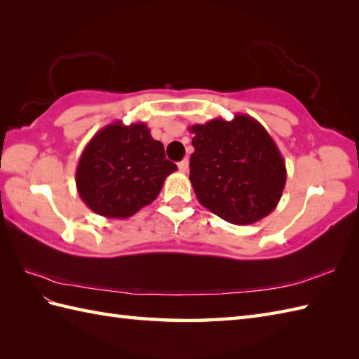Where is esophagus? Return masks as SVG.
<instances>
[{
	"label": "esophagus",
	"instance_id": "obj_1",
	"mask_svg": "<svg viewBox=\"0 0 359 359\" xmlns=\"http://www.w3.org/2000/svg\"><path fill=\"white\" fill-rule=\"evenodd\" d=\"M178 169L182 173H187L189 172V159H182V161L178 164Z\"/></svg>",
	"mask_w": 359,
	"mask_h": 359
}]
</instances>
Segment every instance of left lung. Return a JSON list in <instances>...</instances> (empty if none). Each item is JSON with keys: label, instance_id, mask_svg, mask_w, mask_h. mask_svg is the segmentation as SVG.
Returning a JSON list of instances; mask_svg holds the SVG:
<instances>
[{"label": "left lung", "instance_id": "obj_1", "mask_svg": "<svg viewBox=\"0 0 359 359\" xmlns=\"http://www.w3.org/2000/svg\"><path fill=\"white\" fill-rule=\"evenodd\" d=\"M190 182L207 210L236 226L253 224L280 203L287 170L276 142L257 119L236 114L189 127Z\"/></svg>", "mask_w": 359, "mask_h": 359}]
</instances>
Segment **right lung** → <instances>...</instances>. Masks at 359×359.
<instances>
[{"label": "right lung", "mask_w": 359, "mask_h": 359, "mask_svg": "<svg viewBox=\"0 0 359 359\" xmlns=\"http://www.w3.org/2000/svg\"><path fill=\"white\" fill-rule=\"evenodd\" d=\"M146 123L114 121L87 142L75 172L78 195L104 218L127 219L156 200L165 178L177 172Z\"/></svg>", "instance_id": "1"}]
</instances>
